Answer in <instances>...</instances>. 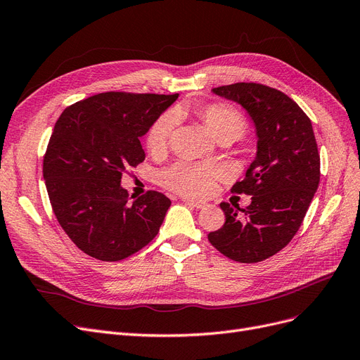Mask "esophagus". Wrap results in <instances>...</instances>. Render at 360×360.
<instances>
[{
	"mask_svg": "<svg viewBox=\"0 0 360 360\" xmlns=\"http://www.w3.org/2000/svg\"><path fill=\"white\" fill-rule=\"evenodd\" d=\"M183 202H186V204L196 208V210H202L208 205L207 202H202V200H195V199H183Z\"/></svg>",
	"mask_w": 360,
	"mask_h": 360,
	"instance_id": "obj_1",
	"label": "esophagus"
}]
</instances>
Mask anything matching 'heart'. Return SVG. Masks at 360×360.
I'll list each match as a JSON object with an SVG mask.
<instances>
[{
  "instance_id": "1",
  "label": "heart",
  "mask_w": 360,
  "mask_h": 360,
  "mask_svg": "<svg viewBox=\"0 0 360 360\" xmlns=\"http://www.w3.org/2000/svg\"><path fill=\"white\" fill-rule=\"evenodd\" d=\"M200 118L208 127L211 134L220 143H232L242 137L247 130V121L235 108L221 103H212L199 110ZM177 125L174 110L162 113L149 128L146 146L152 153H161L167 149L169 139ZM223 176V169L202 164H177L162 174V183L167 188L183 195L205 196L215 188V183Z\"/></svg>"
}]
</instances>
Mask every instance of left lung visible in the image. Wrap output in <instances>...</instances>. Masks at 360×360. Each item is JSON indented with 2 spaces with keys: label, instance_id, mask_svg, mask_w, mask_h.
<instances>
[{
  "label": "left lung",
  "instance_id": "8db88e82",
  "mask_svg": "<svg viewBox=\"0 0 360 360\" xmlns=\"http://www.w3.org/2000/svg\"><path fill=\"white\" fill-rule=\"evenodd\" d=\"M247 110L255 127L257 155L235 193L251 195L247 208L220 207L226 221L208 235L223 255L258 263L288 245L304 220L321 179V158L307 115L282 91L236 82L212 89Z\"/></svg>",
  "mask_w": 360,
  "mask_h": 360
}]
</instances>
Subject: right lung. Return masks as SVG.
<instances>
[{
    "mask_svg": "<svg viewBox=\"0 0 360 360\" xmlns=\"http://www.w3.org/2000/svg\"><path fill=\"white\" fill-rule=\"evenodd\" d=\"M177 97L100 93L57 120L42 174L57 221L90 257L124 260L160 232L171 200L149 191L131 202L121 177L145 161L140 137Z\"/></svg>",
    "mask_w": 360,
    "mask_h": 360,
    "instance_id": "obj_1",
    "label": "right lung"
}]
</instances>
